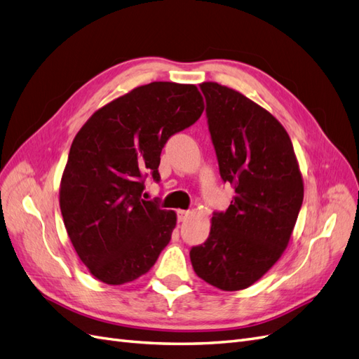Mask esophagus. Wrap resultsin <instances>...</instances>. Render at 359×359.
<instances>
[{
	"mask_svg": "<svg viewBox=\"0 0 359 359\" xmlns=\"http://www.w3.org/2000/svg\"><path fill=\"white\" fill-rule=\"evenodd\" d=\"M177 214H178V222H184L187 219V217L190 215V211H186V210H178L177 211Z\"/></svg>",
	"mask_w": 359,
	"mask_h": 359,
	"instance_id": "1",
	"label": "esophagus"
}]
</instances>
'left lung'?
I'll return each mask as SVG.
<instances>
[{
    "label": "left lung",
    "mask_w": 359,
    "mask_h": 359,
    "mask_svg": "<svg viewBox=\"0 0 359 359\" xmlns=\"http://www.w3.org/2000/svg\"><path fill=\"white\" fill-rule=\"evenodd\" d=\"M220 175L235 187L226 212L211 219L210 236L193 247L194 273L222 290H241L283 255L304 199L292 140L278 119L240 91L202 82Z\"/></svg>",
    "instance_id": "left-lung-1"
}]
</instances>
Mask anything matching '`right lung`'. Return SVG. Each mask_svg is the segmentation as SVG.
Returning a JSON list of instances; mask_svg holds the SVG:
<instances>
[{"label":"right lung","instance_id":"1","mask_svg":"<svg viewBox=\"0 0 359 359\" xmlns=\"http://www.w3.org/2000/svg\"><path fill=\"white\" fill-rule=\"evenodd\" d=\"M203 109L196 85L151 82L102 106L74 136L60 208L76 253L97 280L135 281L169 244L177 214L140 199L142 178L151 172L158 181L166 140Z\"/></svg>","mask_w":359,"mask_h":359}]
</instances>
